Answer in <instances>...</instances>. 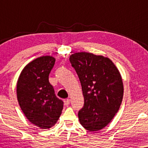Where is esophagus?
Listing matches in <instances>:
<instances>
[{"label": "esophagus", "mask_w": 148, "mask_h": 148, "mask_svg": "<svg viewBox=\"0 0 148 148\" xmlns=\"http://www.w3.org/2000/svg\"><path fill=\"white\" fill-rule=\"evenodd\" d=\"M70 101H71L70 99H69V98L66 99V100H64V106H68V105L70 104Z\"/></svg>", "instance_id": "esophagus-1"}]
</instances>
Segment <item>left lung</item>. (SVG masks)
<instances>
[{
	"label": "left lung",
	"instance_id": "8db88e82",
	"mask_svg": "<svg viewBox=\"0 0 148 148\" xmlns=\"http://www.w3.org/2000/svg\"><path fill=\"white\" fill-rule=\"evenodd\" d=\"M84 97L79 111L81 125L90 131L104 128L118 112L123 97V84L118 69L110 58L89 52L70 56Z\"/></svg>",
	"mask_w": 148,
	"mask_h": 148
}]
</instances>
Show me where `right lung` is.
Wrapping results in <instances>:
<instances>
[{
    "label": "right lung",
    "mask_w": 148,
    "mask_h": 148,
    "mask_svg": "<svg viewBox=\"0 0 148 148\" xmlns=\"http://www.w3.org/2000/svg\"><path fill=\"white\" fill-rule=\"evenodd\" d=\"M55 60L51 56L32 60L22 70L17 84L20 108L30 123L42 129L53 127L63 108L48 80Z\"/></svg>",
    "instance_id": "1"
}]
</instances>
